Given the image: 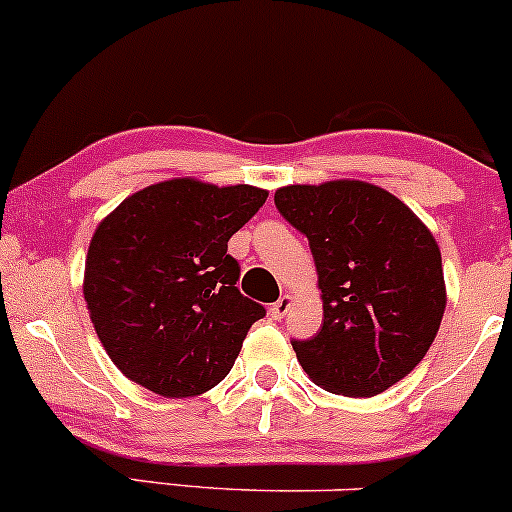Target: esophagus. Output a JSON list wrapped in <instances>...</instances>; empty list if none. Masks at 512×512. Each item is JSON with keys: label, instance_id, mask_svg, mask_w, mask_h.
<instances>
[{"label": "esophagus", "instance_id": "1", "mask_svg": "<svg viewBox=\"0 0 512 512\" xmlns=\"http://www.w3.org/2000/svg\"><path fill=\"white\" fill-rule=\"evenodd\" d=\"M292 304H295V300H292V295H283V297H280V300H278V302H275V304H273V307H271L273 317L283 319V317H285V314H287V312H290V307H292Z\"/></svg>", "mask_w": 512, "mask_h": 512}]
</instances>
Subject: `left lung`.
I'll return each mask as SVG.
<instances>
[{"label":"left lung","mask_w":512,"mask_h":512,"mask_svg":"<svg viewBox=\"0 0 512 512\" xmlns=\"http://www.w3.org/2000/svg\"><path fill=\"white\" fill-rule=\"evenodd\" d=\"M275 208L309 239L324 324L292 341L309 380L375 396L404 380L435 341L447 290L430 229L375 183L336 179L275 191Z\"/></svg>","instance_id":"left-lung-1"}]
</instances>
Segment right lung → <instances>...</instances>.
<instances>
[{
  "label": "right lung",
  "instance_id": "1",
  "mask_svg": "<svg viewBox=\"0 0 512 512\" xmlns=\"http://www.w3.org/2000/svg\"><path fill=\"white\" fill-rule=\"evenodd\" d=\"M268 191L169 179L128 195L91 237L84 300L108 358L166 399L200 396L232 370L266 317L239 292L227 241Z\"/></svg>",
  "mask_w": 512,
  "mask_h": 512
}]
</instances>
